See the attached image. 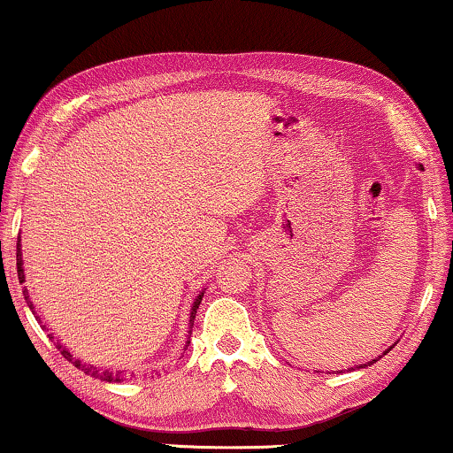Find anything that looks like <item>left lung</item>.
<instances>
[{
  "label": "left lung",
  "instance_id": "8db88e82",
  "mask_svg": "<svg viewBox=\"0 0 453 453\" xmlns=\"http://www.w3.org/2000/svg\"><path fill=\"white\" fill-rule=\"evenodd\" d=\"M384 354H387V352H384ZM372 362H376V360H372ZM372 362H368V364H372ZM368 364H364V366H357V368H366Z\"/></svg>",
  "mask_w": 453,
  "mask_h": 453
}]
</instances>
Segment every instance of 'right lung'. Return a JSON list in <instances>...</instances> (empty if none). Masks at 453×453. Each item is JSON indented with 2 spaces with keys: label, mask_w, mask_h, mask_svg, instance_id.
<instances>
[{
  "label": "right lung",
  "mask_w": 453,
  "mask_h": 453,
  "mask_svg": "<svg viewBox=\"0 0 453 453\" xmlns=\"http://www.w3.org/2000/svg\"><path fill=\"white\" fill-rule=\"evenodd\" d=\"M16 265H18V280L24 282L22 252H19V244H18V250H16ZM22 293H24L26 303H28V307L34 311V305H32V301H30V296H28V291H26V287H24ZM201 299H203V295H199L197 299H195V305H193V309H191V319H188V321H191V326H193V321H195V315H197V309H199ZM36 319H38V315H36ZM191 332H193V329H191ZM187 343H188V342H187ZM58 349H60V354H63V356L66 357V360L73 362V366H77L79 370H83L85 374H91V376H96V378H101V380H105V382H119V380H124V372H110V370H104V372H101V370H97L96 366H85L83 362L77 360V357H73L69 349H65L63 346H58Z\"/></svg>",
  "instance_id": "add662e5"
}]
</instances>
